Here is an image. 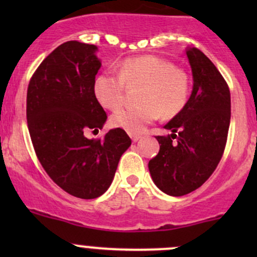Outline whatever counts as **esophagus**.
<instances>
[{
    "instance_id": "1",
    "label": "esophagus",
    "mask_w": 257,
    "mask_h": 257,
    "mask_svg": "<svg viewBox=\"0 0 257 257\" xmlns=\"http://www.w3.org/2000/svg\"><path fill=\"white\" fill-rule=\"evenodd\" d=\"M131 138H132V141L136 143V142H138L139 139L142 138V136H138V134H131Z\"/></svg>"
}]
</instances>
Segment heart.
<instances>
[{"mask_svg": "<svg viewBox=\"0 0 257 257\" xmlns=\"http://www.w3.org/2000/svg\"><path fill=\"white\" fill-rule=\"evenodd\" d=\"M126 87L142 85L137 107H126L112 115L116 128L131 134H139L148 124L178 115L186 107L190 97V77L184 69L157 56L126 58L119 64L118 74H99L94 80V95L103 108L115 110L123 104Z\"/></svg>", "mask_w": 257, "mask_h": 257, "instance_id": "1", "label": "heart"}]
</instances>
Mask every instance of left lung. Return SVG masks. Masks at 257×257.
<instances>
[{"mask_svg":"<svg viewBox=\"0 0 257 257\" xmlns=\"http://www.w3.org/2000/svg\"><path fill=\"white\" fill-rule=\"evenodd\" d=\"M186 56L193 92L165 125L172 134L155 137L160 149L148 164L155 185L172 196L186 195L211 177L224 154L231 116L229 85L219 69L196 47Z\"/></svg>","mask_w":257,"mask_h":257,"instance_id":"8db88e82","label":"left lung"}]
</instances>
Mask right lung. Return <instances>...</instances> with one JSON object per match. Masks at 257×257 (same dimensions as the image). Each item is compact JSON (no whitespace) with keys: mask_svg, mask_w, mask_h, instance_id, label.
I'll return each instance as SVG.
<instances>
[{"mask_svg":"<svg viewBox=\"0 0 257 257\" xmlns=\"http://www.w3.org/2000/svg\"><path fill=\"white\" fill-rule=\"evenodd\" d=\"M95 51L94 45L78 41L62 43L38 66L27 89L26 115L36 155L48 177L79 199L107 191L132 144L120 128L103 139L84 137L107 120L93 90L100 68Z\"/></svg>","mask_w":257,"mask_h":257,"instance_id":"add662e5","label":"right lung"}]
</instances>
